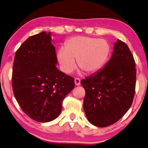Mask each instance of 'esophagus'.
Segmentation results:
<instances>
[{
  "label": "esophagus",
  "mask_w": 148,
  "mask_h": 148,
  "mask_svg": "<svg viewBox=\"0 0 148 148\" xmlns=\"http://www.w3.org/2000/svg\"><path fill=\"white\" fill-rule=\"evenodd\" d=\"M75 84L76 86H79V85L81 84V80L79 78L75 79Z\"/></svg>",
  "instance_id": "esophagus-1"
}]
</instances>
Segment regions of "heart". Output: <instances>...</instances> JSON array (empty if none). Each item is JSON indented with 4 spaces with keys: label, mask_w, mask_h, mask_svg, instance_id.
Returning <instances> with one entry per match:
<instances>
[{
    "label": "heart",
    "mask_w": 148,
    "mask_h": 148,
    "mask_svg": "<svg viewBox=\"0 0 148 148\" xmlns=\"http://www.w3.org/2000/svg\"><path fill=\"white\" fill-rule=\"evenodd\" d=\"M110 52L108 43L99 38L75 36L67 40L64 47L57 52L60 66L62 71L69 73L77 64L87 73H95L107 63Z\"/></svg>",
    "instance_id": "1"
}]
</instances>
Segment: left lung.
I'll list each match as a JSON object with an SVG mask.
<instances>
[{
	"mask_svg": "<svg viewBox=\"0 0 148 148\" xmlns=\"http://www.w3.org/2000/svg\"><path fill=\"white\" fill-rule=\"evenodd\" d=\"M136 75L133 54L118 40L104 68L81 82L86 91L83 107L90 123L105 127L123 117L133 102Z\"/></svg>",
	"mask_w": 148,
	"mask_h": 148,
	"instance_id": "1",
	"label": "left lung"
}]
</instances>
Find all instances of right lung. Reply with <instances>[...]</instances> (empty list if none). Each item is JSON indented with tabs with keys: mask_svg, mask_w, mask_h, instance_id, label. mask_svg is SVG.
<instances>
[{
	"mask_svg": "<svg viewBox=\"0 0 148 148\" xmlns=\"http://www.w3.org/2000/svg\"><path fill=\"white\" fill-rule=\"evenodd\" d=\"M51 32L28 38L16 51L12 72L14 96L26 114L38 122L60 115L62 102L74 88L73 77L57 68Z\"/></svg>",
	"mask_w": 148,
	"mask_h": 148,
	"instance_id": "right-lung-1",
	"label": "right lung"
}]
</instances>
